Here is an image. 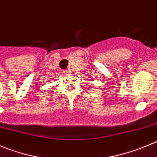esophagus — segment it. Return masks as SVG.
I'll return each instance as SVG.
<instances>
[{"instance_id": "1", "label": "esophagus", "mask_w": 157, "mask_h": 157, "mask_svg": "<svg viewBox=\"0 0 157 157\" xmlns=\"http://www.w3.org/2000/svg\"><path fill=\"white\" fill-rule=\"evenodd\" d=\"M63 74H70V72L69 71V70H65V71H63Z\"/></svg>"}]
</instances>
